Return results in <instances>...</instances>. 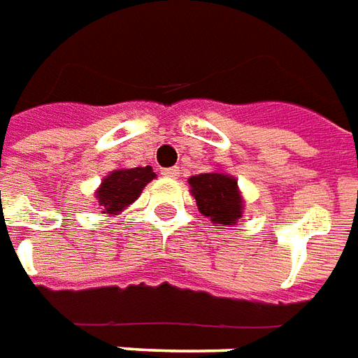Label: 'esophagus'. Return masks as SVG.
Segmentation results:
<instances>
[{
  "instance_id": "1",
  "label": "esophagus",
  "mask_w": 358,
  "mask_h": 358,
  "mask_svg": "<svg viewBox=\"0 0 358 358\" xmlns=\"http://www.w3.org/2000/svg\"><path fill=\"white\" fill-rule=\"evenodd\" d=\"M162 175L167 177V179H177V177H179V167H167V169H162Z\"/></svg>"
}]
</instances>
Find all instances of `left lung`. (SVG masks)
I'll return each instance as SVG.
<instances>
[{"instance_id":"1","label":"left lung","mask_w":358,"mask_h":358,"mask_svg":"<svg viewBox=\"0 0 358 358\" xmlns=\"http://www.w3.org/2000/svg\"><path fill=\"white\" fill-rule=\"evenodd\" d=\"M189 187L200 214L206 215L212 224L233 227L243 217L245 200L233 175L225 173L222 169L192 175L189 177Z\"/></svg>"}]
</instances>
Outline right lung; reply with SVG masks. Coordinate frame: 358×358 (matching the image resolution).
Here are the masks:
<instances>
[{
	"instance_id": "right-lung-1",
	"label": "right lung",
	"mask_w": 358,
	"mask_h": 358,
	"mask_svg": "<svg viewBox=\"0 0 358 358\" xmlns=\"http://www.w3.org/2000/svg\"><path fill=\"white\" fill-rule=\"evenodd\" d=\"M156 177L150 166L146 167H119L103 177L100 187L96 189L94 196L98 206L102 208V214L117 215L129 204L141 196L146 185Z\"/></svg>"
}]
</instances>
